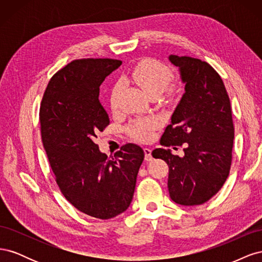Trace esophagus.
Wrapping results in <instances>:
<instances>
[{
    "instance_id": "34e87169",
    "label": "esophagus",
    "mask_w": 262,
    "mask_h": 262,
    "mask_svg": "<svg viewBox=\"0 0 262 262\" xmlns=\"http://www.w3.org/2000/svg\"><path fill=\"white\" fill-rule=\"evenodd\" d=\"M144 158L145 161H152V148L149 147H144Z\"/></svg>"
}]
</instances>
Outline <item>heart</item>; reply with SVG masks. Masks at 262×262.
Instances as JSON below:
<instances>
[{"label":"heart","mask_w":262,"mask_h":262,"mask_svg":"<svg viewBox=\"0 0 262 262\" xmlns=\"http://www.w3.org/2000/svg\"><path fill=\"white\" fill-rule=\"evenodd\" d=\"M128 77L138 84L149 97H158L165 91L172 94L175 89L169 86L171 82V70L164 63L155 59H144L129 70ZM121 93V85L115 84L109 93V106L116 110ZM157 122L154 119H140L129 125V134L138 141H147L153 136Z\"/></svg>","instance_id":"obj_1"}]
</instances>
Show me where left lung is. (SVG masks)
Returning a JSON list of instances; mask_svg holds the SVG:
<instances>
[{"label":"left lung","instance_id":"1","mask_svg":"<svg viewBox=\"0 0 262 262\" xmlns=\"http://www.w3.org/2000/svg\"><path fill=\"white\" fill-rule=\"evenodd\" d=\"M186 93L161 138L163 146L184 145V157L155 148L168 165V191L181 205H199L219 192L232 165L234 124L231 101L219 73L208 62L170 55Z\"/></svg>","mask_w":262,"mask_h":262}]
</instances>
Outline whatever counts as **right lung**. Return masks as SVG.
Instances as JSON below:
<instances>
[{"mask_svg":"<svg viewBox=\"0 0 262 262\" xmlns=\"http://www.w3.org/2000/svg\"><path fill=\"white\" fill-rule=\"evenodd\" d=\"M115 59L74 60L55 73L39 110L41 139L60 191L78 211L113 219L129 208L144 160L139 145L126 143L114 157L100 153L97 133L109 124L99 86L121 66Z\"/></svg>","mask_w":262,"mask_h":262,"instance_id":"obj_1","label":"right lung"}]
</instances>
